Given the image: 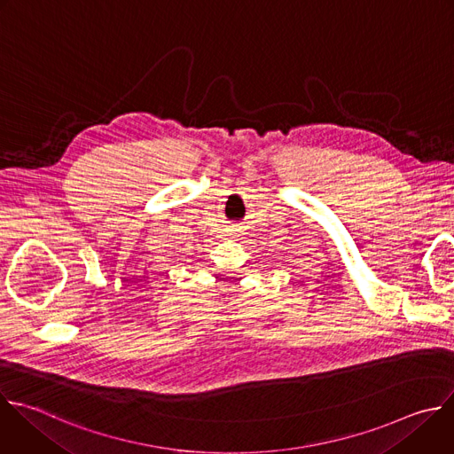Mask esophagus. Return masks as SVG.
Wrapping results in <instances>:
<instances>
[{
	"label": "esophagus",
	"instance_id": "obj_1",
	"mask_svg": "<svg viewBox=\"0 0 454 454\" xmlns=\"http://www.w3.org/2000/svg\"><path fill=\"white\" fill-rule=\"evenodd\" d=\"M239 233V230H231V233L230 235H237Z\"/></svg>",
	"mask_w": 454,
	"mask_h": 454
}]
</instances>
